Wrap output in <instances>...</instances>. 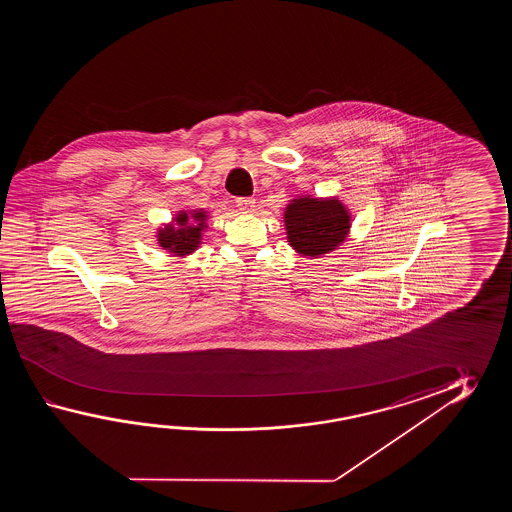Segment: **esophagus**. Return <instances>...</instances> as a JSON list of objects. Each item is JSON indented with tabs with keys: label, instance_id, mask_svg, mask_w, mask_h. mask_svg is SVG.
<instances>
[{
	"label": "esophagus",
	"instance_id": "esophagus-1",
	"mask_svg": "<svg viewBox=\"0 0 512 512\" xmlns=\"http://www.w3.org/2000/svg\"><path fill=\"white\" fill-rule=\"evenodd\" d=\"M236 203H238V208H240L241 212H245V214H252L254 207H256V205H254L256 201H254L252 197H241Z\"/></svg>",
	"mask_w": 512,
	"mask_h": 512
}]
</instances>
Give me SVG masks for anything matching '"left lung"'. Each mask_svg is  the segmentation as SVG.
Returning <instances> with one entry per match:
<instances>
[{
    "label": "left lung",
    "mask_w": 512,
    "mask_h": 512,
    "mask_svg": "<svg viewBox=\"0 0 512 512\" xmlns=\"http://www.w3.org/2000/svg\"><path fill=\"white\" fill-rule=\"evenodd\" d=\"M285 229L294 251L318 258L346 240L348 210L338 199L298 197L285 208Z\"/></svg>",
    "instance_id": "1"
}]
</instances>
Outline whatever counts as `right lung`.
<instances>
[{
  "mask_svg": "<svg viewBox=\"0 0 512 512\" xmlns=\"http://www.w3.org/2000/svg\"><path fill=\"white\" fill-rule=\"evenodd\" d=\"M205 212L194 210L190 216L186 212H181L174 219L175 227L168 225L159 230L157 238L159 245L164 251L174 252L175 256H186L192 251H196L199 240H201V230L205 229Z\"/></svg>",
  "mask_w": 512,
  "mask_h": 512,
  "instance_id": "1",
  "label": "right lung"
}]
</instances>
